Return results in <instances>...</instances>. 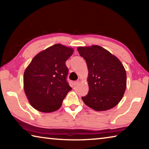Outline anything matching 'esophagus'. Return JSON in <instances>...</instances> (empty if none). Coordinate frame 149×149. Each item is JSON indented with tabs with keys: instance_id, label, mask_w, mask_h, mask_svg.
<instances>
[{
	"instance_id": "obj_1",
	"label": "esophagus",
	"mask_w": 149,
	"mask_h": 149,
	"mask_svg": "<svg viewBox=\"0 0 149 149\" xmlns=\"http://www.w3.org/2000/svg\"><path fill=\"white\" fill-rule=\"evenodd\" d=\"M74 85H77L78 84H79V81H74Z\"/></svg>"
}]
</instances>
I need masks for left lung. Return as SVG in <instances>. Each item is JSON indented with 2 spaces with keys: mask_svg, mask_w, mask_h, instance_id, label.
<instances>
[{
  "mask_svg": "<svg viewBox=\"0 0 149 149\" xmlns=\"http://www.w3.org/2000/svg\"><path fill=\"white\" fill-rule=\"evenodd\" d=\"M81 56L87 65L89 93L81 99L96 111L116 107L124 95L127 85L126 71L114 55L99 45L78 47Z\"/></svg>",
  "mask_w": 149,
  "mask_h": 149,
  "instance_id": "left-lung-1",
  "label": "left lung"
}]
</instances>
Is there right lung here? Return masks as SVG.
Segmentation results:
<instances>
[{
    "label": "right lung",
    "instance_id": "right-lung-1",
    "mask_svg": "<svg viewBox=\"0 0 149 149\" xmlns=\"http://www.w3.org/2000/svg\"><path fill=\"white\" fill-rule=\"evenodd\" d=\"M74 50L56 44L42 50L25 70L24 89L33 107L41 112H54L72 90L66 81L68 69L65 61Z\"/></svg>",
    "mask_w": 149,
    "mask_h": 149
}]
</instances>
